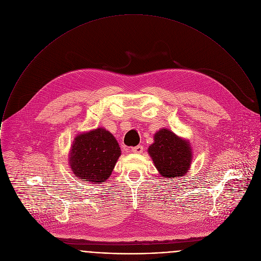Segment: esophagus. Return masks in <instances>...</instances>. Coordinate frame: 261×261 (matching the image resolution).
Segmentation results:
<instances>
[{
    "mask_svg": "<svg viewBox=\"0 0 261 261\" xmlns=\"http://www.w3.org/2000/svg\"><path fill=\"white\" fill-rule=\"evenodd\" d=\"M143 151H144L143 146H137L132 149V153H134V154H142Z\"/></svg>",
    "mask_w": 261,
    "mask_h": 261,
    "instance_id": "34e87169",
    "label": "esophagus"
}]
</instances>
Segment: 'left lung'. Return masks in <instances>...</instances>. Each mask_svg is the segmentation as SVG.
Returning a JSON list of instances; mask_svg holds the SVG:
<instances>
[{"mask_svg": "<svg viewBox=\"0 0 261 261\" xmlns=\"http://www.w3.org/2000/svg\"><path fill=\"white\" fill-rule=\"evenodd\" d=\"M148 153L159 173L166 178H181L186 175L192 162V149L188 140L178 137L168 128L154 135V143Z\"/></svg>", "mask_w": 261, "mask_h": 261, "instance_id": "8db88e82", "label": "left lung"}]
</instances>
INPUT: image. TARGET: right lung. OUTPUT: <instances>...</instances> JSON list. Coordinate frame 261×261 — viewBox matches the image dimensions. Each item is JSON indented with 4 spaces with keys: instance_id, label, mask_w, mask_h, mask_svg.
<instances>
[{
    "instance_id": "right-lung-1",
    "label": "right lung",
    "mask_w": 261,
    "mask_h": 261,
    "mask_svg": "<svg viewBox=\"0 0 261 261\" xmlns=\"http://www.w3.org/2000/svg\"><path fill=\"white\" fill-rule=\"evenodd\" d=\"M121 155L114 136L103 127L78 134L71 146L69 165L82 182H105Z\"/></svg>"
}]
</instances>
